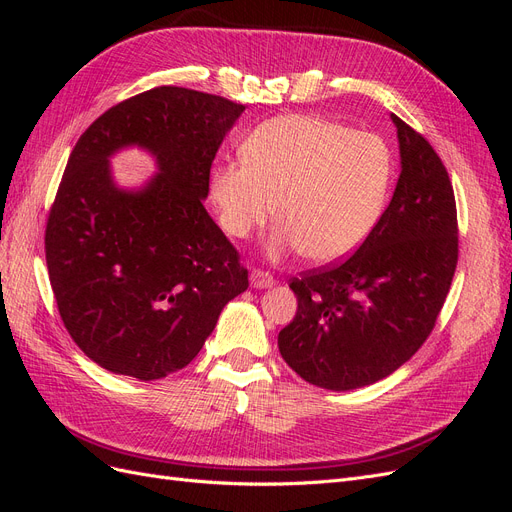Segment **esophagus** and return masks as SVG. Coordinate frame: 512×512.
I'll use <instances>...</instances> for the list:
<instances>
[{
	"instance_id": "obj_1",
	"label": "esophagus",
	"mask_w": 512,
	"mask_h": 512,
	"mask_svg": "<svg viewBox=\"0 0 512 512\" xmlns=\"http://www.w3.org/2000/svg\"><path fill=\"white\" fill-rule=\"evenodd\" d=\"M250 284L254 288H271L275 284V277L269 271H262V269H254L250 275Z\"/></svg>"
}]
</instances>
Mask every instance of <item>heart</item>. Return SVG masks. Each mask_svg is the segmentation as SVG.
<instances>
[{
	"mask_svg": "<svg viewBox=\"0 0 512 512\" xmlns=\"http://www.w3.org/2000/svg\"><path fill=\"white\" fill-rule=\"evenodd\" d=\"M391 179L393 153L380 134L284 115L247 136L243 160L215 166L209 190L226 235L245 239L277 209L269 256L301 250L307 260L333 262L367 239Z\"/></svg>",
	"mask_w": 512,
	"mask_h": 512,
	"instance_id": "1",
	"label": "heart"
}]
</instances>
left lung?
Returning a JSON list of instances; mask_svg holds the SVG:
<instances>
[{
    "instance_id": "1",
    "label": "left lung",
    "mask_w": 512,
    "mask_h": 512,
    "mask_svg": "<svg viewBox=\"0 0 512 512\" xmlns=\"http://www.w3.org/2000/svg\"><path fill=\"white\" fill-rule=\"evenodd\" d=\"M391 119L401 173L389 207L350 258L290 282L299 307L277 346L320 389H359L410 361L436 327L455 275L451 179L427 138L397 115Z\"/></svg>"
}]
</instances>
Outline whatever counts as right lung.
<instances>
[{
  "label": "right lung",
  "instance_id": "right-lung-1",
  "mask_svg": "<svg viewBox=\"0 0 512 512\" xmlns=\"http://www.w3.org/2000/svg\"><path fill=\"white\" fill-rule=\"evenodd\" d=\"M243 111L222 96L156 87L108 108L70 153L46 220V267L74 344L113 374L158 380L183 369L250 286L203 207L215 153ZM132 144L159 173L121 191L107 158Z\"/></svg>",
  "mask_w": 512,
  "mask_h": 512
}]
</instances>
